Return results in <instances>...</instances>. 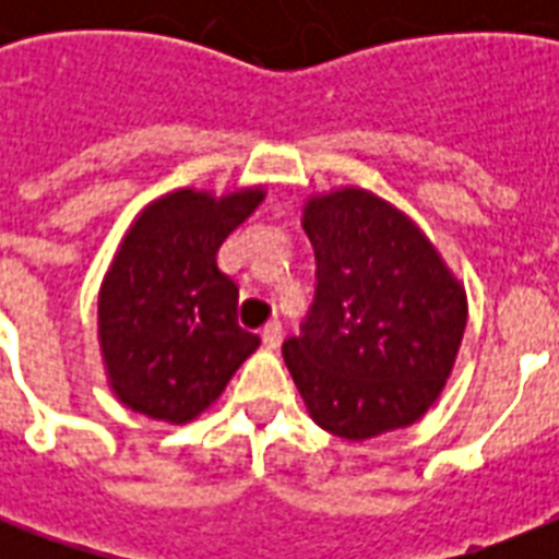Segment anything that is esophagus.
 Here are the masks:
<instances>
[{"mask_svg":"<svg viewBox=\"0 0 559 559\" xmlns=\"http://www.w3.org/2000/svg\"><path fill=\"white\" fill-rule=\"evenodd\" d=\"M261 336H263V345H266V348H270V350L278 348V345H281V322L263 324Z\"/></svg>","mask_w":559,"mask_h":559,"instance_id":"34e87169","label":"esophagus"}]
</instances>
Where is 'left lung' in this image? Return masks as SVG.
Returning a JSON list of instances; mask_svg holds the SVG:
<instances>
[{"mask_svg": "<svg viewBox=\"0 0 559 559\" xmlns=\"http://www.w3.org/2000/svg\"><path fill=\"white\" fill-rule=\"evenodd\" d=\"M316 298L284 362L316 424L345 441L403 429L447 385L467 293L415 219L366 188L305 202Z\"/></svg>", "mask_w": 559, "mask_h": 559, "instance_id": "8db88e82", "label": "left lung"}]
</instances>
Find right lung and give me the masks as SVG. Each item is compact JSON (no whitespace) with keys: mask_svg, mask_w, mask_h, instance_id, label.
<instances>
[{"mask_svg":"<svg viewBox=\"0 0 559 559\" xmlns=\"http://www.w3.org/2000/svg\"><path fill=\"white\" fill-rule=\"evenodd\" d=\"M263 197L261 186L179 188L135 214L98 293L100 357L127 408L188 424L261 345L237 324V284L217 252Z\"/></svg>","mask_w":559,"mask_h":559,"instance_id":"right-lung-1","label":"right lung"}]
</instances>
